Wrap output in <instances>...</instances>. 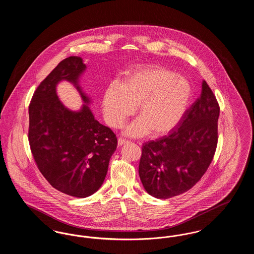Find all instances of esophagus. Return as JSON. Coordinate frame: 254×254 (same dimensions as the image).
Listing matches in <instances>:
<instances>
[{"mask_svg":"<svg viewBox=\"0 0 254 254\" xmlns=\"http://www.w3.org/2000/svg\"><path fill=\"white\" fill-rule=\"evenodd\" d=\"M127 143H129V141H127L126 139H123V138L118 139V145H125V144H127Z\"/></svg>","mask_w":254,"mask_h":254,"instance_id":"1","label":"esophagus"}]
</instances>
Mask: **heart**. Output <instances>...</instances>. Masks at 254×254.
<instances>
[{"instance_id":"b5f03b06","label":"heart","mask_w":254,"mask_h":254,"mask_svg":"<svg viewBox=\"0 0 254 254\" xmlns=\"http://www.w3.org/2000/svg\"><path fill=\"white\" fill-rule=\"evenodd\" d=\"M191 94V86L182 74L159 65H140L125 73L119 85L106 89L102 108L105 120L119 128L135 111L140 116L126 127L129 136L149 129L155 135L170 130L180 121Z\"/></svg>"}]
</instances>
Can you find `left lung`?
Wrapping results in <instances>:
<instances>
[{"mask_svg": "<svg viewBox=\"0 0 254 254\" xmlns=\"http://www.w3.org/2000/svg\"><path fill=\"white\" fill-rule=\"evenodd\" d=\"M220 108L205 81L200 97L168 136L142 147L139 175L145 191L158 199L180 195L199 181L217 146Z\"/></svg>", "mask_w": 254, "mask_h": 254, "instance_id": "obj_1", "label": "left lung"}]
</instances>
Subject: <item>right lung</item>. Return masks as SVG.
<instances>
[{"label": "right lung", "mask_w": 254, "mask_h": 254, "mask_svg": "<svg viewBox=\"0 0 254 254\" xmlns=\"http://www.w3.org/2000/svg\"><path fill=\"white\" fill-rule=\"evenodd\" d=\"M85 69L81 57L62 61L37 87L28 109V141L38 169L54 189L78 198L101 188L117 147L116 135L94 118L90 98L79 84ZM62 80L79 91L84 101L80 111L67 109L57 96Z\"/></svg>", "instance_id": "obj_1"}]
</instances>
